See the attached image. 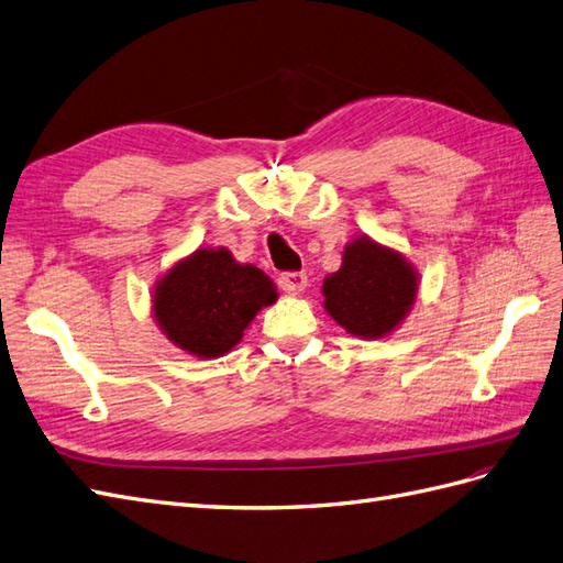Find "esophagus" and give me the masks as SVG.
I'll use <instances>...</instances> for the list:
<instances>
[{
  "instance_id": "34e87169",
  "label": "esophagus",
  "mask_w": 563,
  "mask_h": 563,
  "mask_svg": "<svg viewBox=\"0 0 563 563\" xmlns=\"http://www.w3.org/2000/svg\"><path fill=\"white\" fill-rule=\"evenodd\" d=\"M278 285L285 292H301L307 287V273L305 271H285L278 276Z\"/></svg>"
}]
</instances>
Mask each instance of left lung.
<instances>
[{
	"label": "left lung",
	"instance_id": "1",
	"mask_svg": "<svg viewBox=\"0 0 563 563\" xmlns=\"http://www.w3.org/2000/svg\"><path fill=\"white\" fill-rule=\"evenodd\" d=\"M419 280L399 252L356 238L344 247L342 266L323 283L325 311L358 338H383L409 313Z\"/></svg>",
	"mask_w": 563,
	"mask_h": 563
}]
</instances>
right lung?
<instances>
[{"label":"right lung","instance_id":"obj_1","mask_svg":"<svg viewBox=\"0 0 563 563\" xmlns=\"http://www.w3.org/2000/svg\"><path fill=\"white\" fill-rule=\"evenodd\" d=\"M278 299L264 271L238 264L228 250H197L154 290V316L173 344L216 358L240 342L262 307Z\"/></svg>","mask_w":563,"mask_h":563}]
</instances>
